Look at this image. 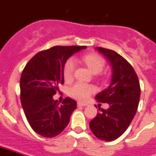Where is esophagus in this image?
Instances as JSON below:
<instances>
[{
	"mask_svg": "<svg viewBox=\"0 0 156 156\" xmlns=\"http://www.w3.org/2000/svg\"><path fill=\"white\" fill-rule=\"evenodd\" d=\"M87 103L86 102H78V106H86Z\"/></svg>",
	"mask_w": 156,
	"mask_h": 156,
	"instance_id": "esophagus-1",
	"label": "esophagus"
}]
</instances>
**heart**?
<instances>
[{
    "label": "heart",
    "instance_id": "heart-1",
    "mask_svg": "<svg viewBox=\"0 0 156 156\" xmlns=\"http://www.w3.org/2000/svg\"><path fill=\"white\" fill-rule=\"evenodd\" d=\"M82 60L93 74H99L104 69L105 60L97 54H88L83 56ZM74 70H75V62L74 60H67L63 67V77L65 80L70 81V79H72L74 74ZM94 91L95 88L94 86L85 84L82 82H77L69 89V94L70 97L77 100H85Z\"/></svg>",
    "mask_w": 156,
    "mask_h": 156
}]
</instances>
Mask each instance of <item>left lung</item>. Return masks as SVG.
<instances>
[{"instance_id":"left-lung-1","label":"left lung","mask_w":156,"mask_h":156,"mask_svg":"<svg viewBox=\"0 0 156 156\" xmlns=\"http://www.w3.org/2000/svg\"><path fill=\"white\" fill-rule=\"evenodd\" d=\"M96 50L109 62L112 75L109 86L95 98L99 102L108 103L109 107L101 108L100 112L98 111L90 127L98 139L112 141L125 133L134 118L140 101V86L136 73L125 58L112 50L102 48Z\"/></svg>"}]
</instances>
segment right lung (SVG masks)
<instances>
[{"instance_id": "right-lung-1", "label": "right lung", "mask_w": 156, "mask_h": 156, "mask_svg": "<svg viewBox=\"0 0 156 156\" xmlns=\"http://www.w3.org/2000/svg\"><path fill=\"white\" fill-rule=\"evenodd\" d=\"M85 46H55L34 55L22 72L20 101L30 126L42 136L51 138L65 129L77 102L66 98L59 105L53 96L64 83L66 60Z\"/></svg>"}]
</instances>
